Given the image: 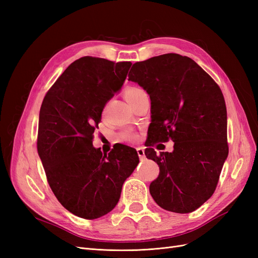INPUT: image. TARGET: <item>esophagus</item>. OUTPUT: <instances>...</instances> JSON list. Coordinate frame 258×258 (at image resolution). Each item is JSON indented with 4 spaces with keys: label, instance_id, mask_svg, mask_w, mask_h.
Wrapping results in <instances>:
<instances>
[{
    "label": "esophagus",
    "instance_id": "34e87169",
    "mask_svg": "<svg viewBox=\"0 0 258 258\" xmlns=\"http://www.w3.org/2000/svg\"><path fill=\"white\" fill-rule=\"evenodd\" d=\"M137 152H138V155H139L140 159H145V154H144L143 147H138L137 148Z\"/></svg>",
    "mask_w": 258,
    "mask_h": 258
}]
</instances>
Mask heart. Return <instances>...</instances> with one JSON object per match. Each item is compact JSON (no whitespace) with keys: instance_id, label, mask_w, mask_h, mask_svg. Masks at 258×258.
I'll list each match as a JSON object with an SVG mask.
<instances>
[{"instance_id":"b5f03b06","label":"heart","mask_w":258,"mask_h":258,"mask_svg":"<svg viewBox=\"0 0 258 258\" xmlns=\"http://www.w3.org/2000/svg\"><path fill=\"white\" fill-rule=\"evenodd\" d=\"M139 91H141V89L137 88V87H130V88H128L126 90V92H124V98H128L130 96H134ZM135 137H136V135L134 134V132L128 130V131H124L120 138H121V140H123V141H130V140L135 139Z\"/></svg>"}]
</instances>
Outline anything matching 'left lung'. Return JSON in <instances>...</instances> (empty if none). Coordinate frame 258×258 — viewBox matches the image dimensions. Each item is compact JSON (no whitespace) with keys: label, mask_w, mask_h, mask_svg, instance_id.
Segmentation results:
<instances>
[{"label":"left lung","mask_w":258,"mask_h":258,"mask_svg":"<svg viewBox=\"0 0 258 258\" xmlns=\"http://www.w3.org/2000/svg\"><path fill=\"white\" fill-rule=\"evenodd\" d=\"M128 77L151 99L147 146L169 138L174 142L171 153L145 150L159 167L150 185L152 197L171 212H192L213 195L228 156L222 90L192 59L177 53L136 62Z\"/></svg>","instance_id":"8db88e82"}]
</instances>
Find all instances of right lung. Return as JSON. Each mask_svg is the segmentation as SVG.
Segmentation results:
<instances>
[{
  "mask_svg": "<svg viewBox=\"0 0 258 258\" xmlns=\"http://www.w3.org/2000/svg\"><path fill=\"white\" fill-rule=\"evenodd\" d=\"M131 64L95 57L75 60L41 106L37 152L48 184L62 206L86 220L111 212L139 163L130 146L120 144L103 155L92 145L104 105L121 89Z\"/></svg>",
  "mask_w": 258,
  "mask_h": 258,
  "instance_id": "right-lung-1",
  "label": "right lung"
}]
</instances>
